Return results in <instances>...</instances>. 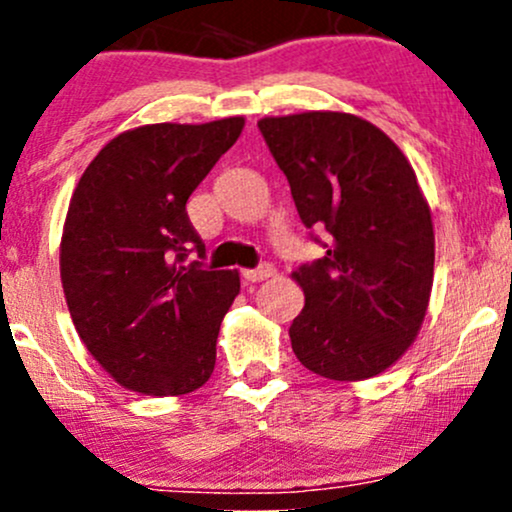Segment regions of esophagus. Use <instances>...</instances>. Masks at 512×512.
I'll return each instance as SVG.
<instances>
[{
    "instance_id": "1",
    "label": "esophagus",
    "mask_w": 512,
    "mask_h": 512,
    "mask_svg": "<svg viewBox=\"0 0 512 512\" xmlns=\"http://www.w3.org/2000/svg\"><path fill=\"white\" fill-rule=\"evenodd\" d=\"M274 272H276V269L272 267V264H269V262H262L260 267H255V269H245V272H243V279H245V281H252V284H255V281H264V279H269V276H274Z\"/></svg>"
}]
</instances>
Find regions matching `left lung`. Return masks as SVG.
I'll return each mask as SVG.
<instances>
[{"label": "left lung", "instance_id": "8db88e82", "mask_svg": "<svg viewBox=\"0 0 512 512\" xmlns=\"http://www.w3.org/2000/svg\"><path fill=\"white\" fill-rule=\"evenodd\" d=\"M257 127L305 228L327 233L325 257L291 274L305 293L293 354L322 378H373L409 349L431 298L436 238L414 168L383 129L349 113Z\"/></svg>", "mask_w": 512, "mask_h": 512}]
</instances>
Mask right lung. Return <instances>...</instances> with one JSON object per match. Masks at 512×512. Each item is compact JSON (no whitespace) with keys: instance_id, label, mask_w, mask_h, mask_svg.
<instances>
[{"instance_id":"add662e5","label":"right lung","mask_w":512,"mask_h":512,"mask_svg":"<svg viewBox=\"0 0 512 512\" xmlns=\"http://www.w3.org/2000/svg\"><path fill=\"white\" fill-rule=\"evenodd\" d=\"M243 117L144 125L117 134L88 163L69 202L60 274L88 354L142 395L195 392L214 373L216 337L240 291L209 272L187 199L236 144Z\"/></svg>"}]
</instances>
